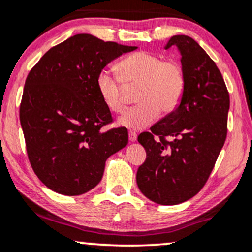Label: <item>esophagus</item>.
<instances>
[{
    "mask_svg": "<svg viewBox=\"0 0 252 252\" xmlns=\"http://www.w3.org/2000/svg\"><path fill=\"white\" fill-rule=\"evenodd\" d=\"M137 139V134L135 131H129V141L135 142Z\"/></svg>",
    "mask_w": 252,
    "mask_h": 252,
    "instance_id": "esophagus-1",
    "label": "esophagus"
}]
</instances>
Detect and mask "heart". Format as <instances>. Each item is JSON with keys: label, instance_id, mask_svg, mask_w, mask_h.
<instances>
[{"label": "heart", "instance_id": "obj_1", "mask_svg": "<svg viewBox=\"0 0 252 252\" xmlns=\"http://www.w3.org/2000/svg\"><path fill=\"white\" fill-rule=\"evenodd\" d=\"M124 84H138L136 101L139 104L129 109L118 120L128 129L141 130L150 126L162 113H171L180 104L186 89L183 66L175 60L149 51H137L117 64ZM96 89L102 102L113 113H123L126 97L121 81L110 70H101L96 77Z\"/></svg>", "mask_w": 252, "mask_h": 252}]
</instances>
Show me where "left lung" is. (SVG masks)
<instances>
[{"label": "left lung", "mask_w": 252, "mask_h": 252, "mask_svg": "<svg viewBox=\"0 0 252 252\" xmlns=\"http://www.w3.org/2000/svg\"><path fill=\"white\" fill-rule=\"evenodd\" d=\"M186 74L180 104L138 136L147 159L136 181L141 192L162 205L180 204L204 187L228 132L229 93L217 65L195 39L175 35ZM169 138L166 141V137Z\"/></svg>", "instance_id": "8db88e82"}]
</instances>
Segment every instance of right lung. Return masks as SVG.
Returning <instances> with one entry per match:
<instances>
[{"label":"right lung","mask_w":252,"mask_h":252,"mask_svg":"<svg viewBox=\"0 0 252 252\" xmlns=\"http://www.w3.org/2000/svg\"><path fill=\"white\" fill-rule=\"evenodd\" d=\"M137 47L77 34L48 50L24 84L20 121L39 181L61 195L78 196L102 180L105 160L128 144L96 89L105 65Z\"/></svg>","instance_id":"obj_1"}]
</instances>
